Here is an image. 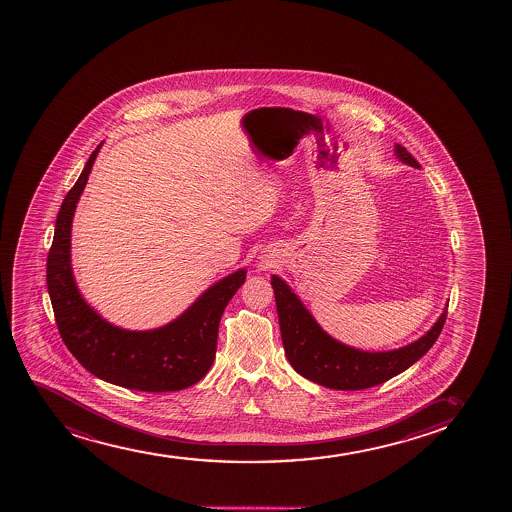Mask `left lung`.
I'll return each instance as SVG.
<instances>
[{
  "instance_id": "obj_1",
  "label": "left lung",
  "mask_w": 512,
  "mask_h": 512,
  "mask_svg": "<svg viewBox=\"0 0 512 512\" xmlns=\"http://www.w3.org/2000/svg\"><path fill=\"white\" fill-rule=\"evenodd\" d=\"M396 157L403 164L420 169L412 153L401 145H396ZM271 285L288 362L300 376L324 388L359 391L398 376L429 352L446 323L447 307L437 323L410 345L389 352H364L343 345L323 331L282 278L273 275Z\"/></svg>"
}]
</instances>
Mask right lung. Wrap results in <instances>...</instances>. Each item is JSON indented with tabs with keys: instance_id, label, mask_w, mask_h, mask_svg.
Segmentation results:
<instances>
[{
	"instance_id": "right-lung-1",
	"label": "right lung",
	"mask_w": 512,
	"mask_h": 512,
	"mask_svg": "<svg viewBox=\"0 0 512 512\" xmlns=\"http://www.w3.org/2000/svg\"><path fill=\"white\" fill-rule=\"evenodd\" d=\"M100 147L102 143L59 208L47 254V290L59 335L73 357L102 381L147 393L189 388L212 367L220 318L246 282V270L222 278L162 328L130 331L100 318L78 292L70 258L71 222Z\"/></svg>"
}]
</instances>
